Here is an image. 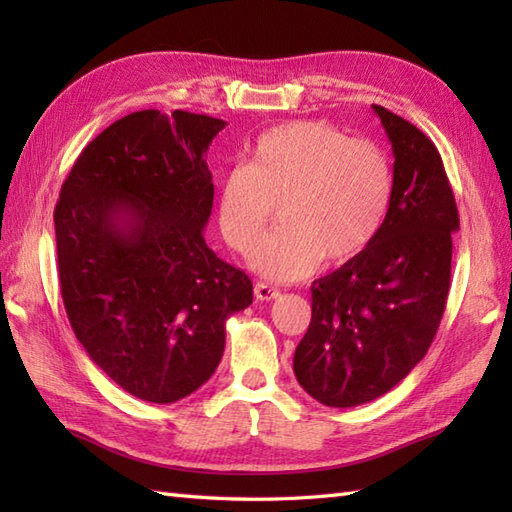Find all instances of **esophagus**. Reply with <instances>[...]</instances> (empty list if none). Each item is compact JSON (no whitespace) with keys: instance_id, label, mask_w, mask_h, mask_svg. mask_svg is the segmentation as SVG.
Returning a JSON list of instances; mask_svg holds the SVG:
<instances>
[{"instance_id":"esophagus-1","label":"esophagus","mask_w":512,"mask_h":512,"mask_svg":"<svg viewBox=\"0 0 512 512\" xmlns=\"http://www.w3.org/2000/svg\"><path fill=\"white\" fill-rule=\"evenodd\" d=\"M255 297L259 301H270V299H277L279 297V290L268 286V284H262V281H257L255 284Z\"/></svg>"}]
</instances>
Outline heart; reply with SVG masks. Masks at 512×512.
I'll return each mask as SVG.
<instances>
[{
  "label": "heart",
  "mask_w": 512,
  "mask_h": 512,
  "mask_svg": "<svg viewBox=\"0 0 512 512\" xmlns=\"http://www.w3.org/2000/svg\"><path fill=\"white\" fill-rule=\"evenodd\" d=\"M394 200L383 147L323 121H295L255 140L246 167L224 176L217 226L226 246L250 255L273 222L281 231L253 255L268 279L297 281L321 262L343 266L374 242Z\"/></svg>",
  "instance_id": "1"
}]
</instances>
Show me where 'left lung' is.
<instances>
[{
    "instance_id": "obj_1",
    "label": "left lung",
    "mask_w": 512,
    "mask_h": 512,
    "mask_svg": "<svg viewBox=\"0 0 512 512\" xmlns=\"http://www.w3.org/2000/svg\"><path fill=\"white\" fill-rule=\"evenodd\" d=\"M394 149V200L376 239L314 281L295 376L328 407H356L396 387L438 332L451 288L458 206L440 151L416 125L372 105Z\"/></svg>"
}]
</instances>
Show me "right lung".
Listing matches in <instances>:
<instances>
[{"label": "right lung", "mask_w": 512, "mask_h": 512, "mask_svg": "<svg viewBox=\"0 0 512 512\" xmlns=\"http://www.w3.org/2000/svg\"><path fill=\"white\" fill-rule=\"evenodd\" d=\"M224 125L182 110L123 116L81 151L54 206L76 339L127 394L158 405L213 376L226 319L253 303L248 275L202 235L213 209L204 154Z\"/></svg>", "instance_id": "right-lung-1"}]
</instances>
